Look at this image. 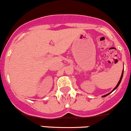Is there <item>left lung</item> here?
<instances>
[{"label":"left lung","instance_id":"1","mask_svg":"<svg viewBox=\"0 0 131 131\" xmlns=\"http://www.w3.org/2000/svg\"><path fill=\"white\" fill-rule=\"evenodd\" d=\"M123 72H124V69H123V72H122V73H121V78H120V79H119V82H118V83H117V85L116 86H115V88H114V89L112 91H111V92H110L109 93H108V94H106V95H103V96H102V97H105V96H108V95H110V93H112V92H113V91L114 90H115L116 89H117V86H119V84H120V83H121V80H122V79H123Z\"/></svg>","mask_w":131,"mask_h":131}]
</instances>
